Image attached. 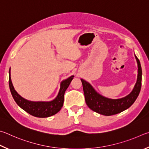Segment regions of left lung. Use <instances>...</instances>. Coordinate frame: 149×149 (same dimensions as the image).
Returning <instances> with one entry per match:
<instances>
[{
	"mask_svg": "<svg viewBox=\"0 0 149 149\" xmlns=\"http://www.w3.org/2000/svg\"><path fill=\"white\" fill-rule=\"evenodd\" d=\"M135 57L138 65L137 82L132 92L125 97L118 100H111L103 97L95 92L89 83L81 79L85 101L88 107L99 114L105 116H111L121 113L128 109L135 102L139 94L142 79V70L140 61L135 55Z\"/></svg>",
	"mask_w": 149,
	"mask_h": 149,
	"instance_id": "obj_1",
	"label": "left lung"
}]
</instances>
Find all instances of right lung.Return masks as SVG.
I'll return each mask as SVG.
<instances>
[{"mask_svg": "<svg viewBox=\"0 0 149 149\" xmlns=\"http://www.w3.org/2000/svg\"><path fill=\"white\" fill-rule=\"evenodd\" d=\"M73 77L74 76H71L61 83V87L58 95L55 100L49 102L30 101L21 97L13 86L10 78V69L9 70V86L13 98L21 108L33 116L38 117V118H46L54 115L61 110L63 105L65 92L69 87Z\"/></svg>", "mask_w": 149, "mask_h": 149, "instance_id": "obj_1", "label": "right lung"}]
</instances>
